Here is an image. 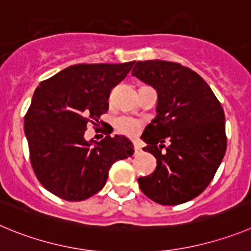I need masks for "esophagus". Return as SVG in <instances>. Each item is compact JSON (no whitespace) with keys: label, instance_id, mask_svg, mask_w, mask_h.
Here are the masks:
<instances>
[{"label":"esophagus","instance_id":"esophagus-1","mask_svg":"<svg viewBox=\"0 0 251 251\" xmlns=\"http://www.w3.org/2000/svg\"><path fill=\"white\" fill-rule=\"evenodd\" d=\"M134 149H135V152H140V151H141V144H140V142H135L134 144Z\"/></svg>","mask_w":251,"mask_h":251}]
</instances>
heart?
Instances as JSON below:
<instances>
[{
	"mask_svg": "<svg viewBox=\"0 0 251 251\" xmlns=\"http://www.w3.org/2000/svg\"><path fill=\"white\" fill-rule=\"evenodd\" d=\"M140 126H141L140 121L135 120V119H120L117 121V130L127 136H135Z\"/></svg>",
	"mask_w": 251,
	"mask_h": 251,
	"instance_id": "heart-1",
	"label": "heart"
}]
</instances>
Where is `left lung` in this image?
Instances as JSON below:
<instances>
[{"label":"left lung","instance_id":"8db88e82","mask_svg":"<svg viewBox=\"0 0 251 251\" xmlns=\"http://www.w3.org/2000/svg\"><path fill=\"white\" fill-rule=\"evenodd\" d=\"M132 76L157 92L156 116L146 126L142 150L156 170L139 177L141 191L161 205L190 201L206 189L226 151L225 115L213 90L195 71L176 62L139 61ZM169 146L164 151V141Z\"/></svg>","mask_w":251,"mask_h":251}]
</instances>
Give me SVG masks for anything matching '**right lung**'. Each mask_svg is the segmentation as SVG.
Masks as SVG:
<instances>
[{
  "label": "right lung",
  "instance_id": "1",
  "mask_svg": "<svg viewBox=\"0 0 251 251\" xmlns=\"http://www.w3.org/2000/svg\"><path fill=\"white\" fill-rule=\"evenodd\" d=\"M134 62L81 64L42 81L25 116L33 171L45 189L69 201L95 195L106 184L111 165L134 153L125 136L106 134L100 141L85 139L87 124L99 125L109 110L112 87Z\"/></svg>",
  "mask_w": 251,
  "mask_h": 251
}]
</instances>
